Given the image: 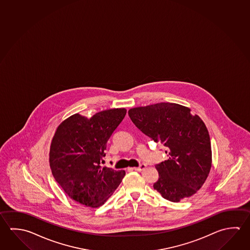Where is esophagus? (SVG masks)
Wrapping results in <instances>:
<instances>
[{
    "label": "esophagus",
    "mask_w": 250,
    "mask_h": 250,
    "mask_svg": "<svg viewBox=\"0 0 250 250\" xmlns=\"http://www.w3.org/2000/svg\"><path fill=\"white\" fill-rule=\"evenodd\" d=\"M145 167H146V165H145V164H141L140 167H132V169L135 171H141L143 170Z\"/></svg>",
    "instance_id": "obj_1"
}]
</instances>
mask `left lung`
Wrapping results in <instances>:
<instances>
[{"instance_id":"8db88e82","label":"left lung","mask_w":250,"mask_h":250,"mask_svg":"<svg viewBox=\"0 0 250 250\" xmlns=\"http://www.w3.org/2000/svg\"><path fill=\"white\" fill-rule=\"evenodd\" d=\"M128 114L140 131L167 149L168 159L155 166L159 179L154 189L175 203L196 194L212 162L210 135L199 116L174 103L131 108Z\"/></svg>"}]
</instances>
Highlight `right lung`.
<instances>
[{"mask_svg": "<svg viewBox=\"0 0 250 250\" xmlns=\"http://www.w3.org/2000/svg\"><path fill=\"white\" fill-rule=\"evenodd\" d=\"M125 114V108L102 110L90 119L75 113L59 125L49 163L54 179L71 199L97 208L119 187L125 171L102 167L101 163L107 141Z\"/></svg>", "mask_w": 250, "mask_h": 250, "instance_id": "right-lung-1", "label": "right lung"}]
</instances>
